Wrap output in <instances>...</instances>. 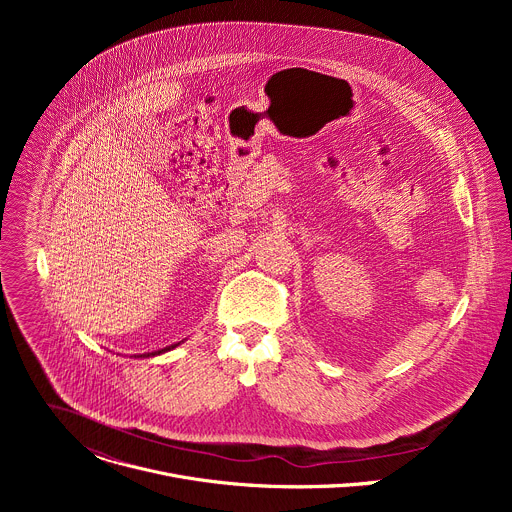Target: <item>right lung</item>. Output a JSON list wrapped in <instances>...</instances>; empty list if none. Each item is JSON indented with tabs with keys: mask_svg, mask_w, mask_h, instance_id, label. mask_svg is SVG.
<instances>
[{
	"mask_svg": "<svg viewBox=\"0 0 512 512\" xmlns=\"http://www.w3.org/2000/svg\"><path fill=\"white\" fill-rule=\"evenodd\" d=\"M170 348H174V346H168V348H164V350H170ZM164 350H158L156 354H160V352H164ZM141 356H145V354H141ZM148 356H150V354H148Z\"/></svg>",
	"mask_w": 512,
	"mask_h": 512,
	"instance_id": "1",
	"label": "right lung"
}]
</instances>
